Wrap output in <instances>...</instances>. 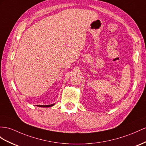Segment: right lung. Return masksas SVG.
Masks as SVG:
<instances>
[{"instance_id": "right-lung-1", "label": "right lung", "mask_w": 146, "mask_h": 146, "mask_svg": "<svg viewBox=\"0 0 146 146\" xmlns=\"http://www.w3.org/2000/svg\"><path fill=\"white\" fill-rule=\"evenodd\" d=\"M54 105V104H52V105H47V106H44V105H37V106L40 107H49L53 106Z\"/></svg>"}]
</instances>
